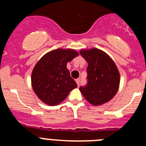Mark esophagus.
Listing matches in <instances>:
<instances>
[{
  "label": "esophagus",
  "instance_id": "34e87169",
  "mask_svg": "<svg viewBox=\"0 0 146 146\" xmlns=\"http://www.w3.org/2000/svg\"><path fill=\"white\" fill-rule=\"evenodd\" d=\"M76 82H77V86H80V79H77V80H76Z\"/></svg>",
  "mask_w": 146,
  "mask_h": 146
}]
</instances>
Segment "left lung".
<instances>
[{
  "label": "left lung",
  "instance_id": "8db88e82",
  "mask_svg": "<svg viewBox=\"0 0 146 146\" xmlns=\"http://www.w3.org/2000/svg\"><path fill=\"white\" fill-rule=\"evenodd\" d=\"M80 53L88 64V82L80 87L81 93L94 105L108 102L116 94L119 87L120 74L114 61L96 48L80 50Z\"/></svg>",
  "mask_w": 146,
  "mask_h": 146
}]
</instances>
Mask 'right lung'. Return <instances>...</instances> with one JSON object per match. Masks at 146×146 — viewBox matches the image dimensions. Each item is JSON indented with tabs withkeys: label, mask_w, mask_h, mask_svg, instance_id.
<instances>
[{
	"label": "right lung",
	"mask_w": 146,
	"mask_h": 146,
	"mask_svg": "<svg viewBox=\"0 0 146 146\" xmlns=\"http://www.w3.org/2000/svg\"><path fill=\"white\" fill-rule=\"evenodd\" d=\"M77 56L75 50L57 49L45 54L36 64L32 72V87L45 104L57 105L77 87L66 68L67 63Z\"/></svg>",
	"instance_id": "1"
}]
</instances>
